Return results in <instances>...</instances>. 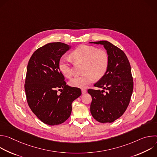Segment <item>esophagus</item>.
<instances>
[{"mask_svg":"<svg viewBox=\"0 0 157 157\" xmlns=\"http://www.w3.org/2000/svg\"><path fill=\"white\" fill-rule=\"evenodd\" d=\"M81 92H82V94H85L86 93V90L84 89H81Z\"/></svg>","mask_w":157,"mask_h":157,"instance_id":"esophagus-1","label":"esophagus"}]
</instances>
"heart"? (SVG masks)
<instances>
[{
	"label": "heart",
	"instance_id": "obj_1",
	"mask_svg": "<svg viewBox=\"0 0 157 157\" xmlns=\"http://www.w3.org/2000/svg\"><path fill=\"white\" fill-rule=\"evenodd\" d=\"M70 57L75 63H82L83 75L76 76L70 79L69 84L75 87H86L93 82L94 78L99 79L106 73L109 63L108 53L104 50L98 49L94 46L81 44L74 50ZM61 73L67 78L73 75L71 65L69 59L61 58L58 62Z\"/></svg>",
	"mask_w": 157,
	"mask_h": 157
}]
</instances>
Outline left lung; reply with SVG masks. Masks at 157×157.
<instances>
[{"label":"left lung","mask_w":157,"mask_h":157,"mask_svg":"<svg viewBox=\"0 0 157 157\" xmlns=\"http://www.w3.org/2000/svg\"><path fill=\"white\" fill-rule=\"evenodd\" d=\"M93 43L103 44L109 63L105 75L94 84L103 90H87L92 97L91 113L101 123L113 122L125 113L130 101L133 89L131 67L124 52L113 44L107 41ZM104 89L107 90L105 94Z\"/></svg>","instance_id":"left-lung-1"}]
</instances>
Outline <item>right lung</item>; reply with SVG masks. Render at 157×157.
I'll list each match as a JSON object with an SVG mask.
<instances>
[{
  "instance_id": "obj_1",
  "label": "right lung",
  "mask_w": 157,
  "mask_h": 157,
  "mask_svg": "<svg viewBox=\"0 0 157 157\" xmlns=\"http://www.w3.org/2000/svg\"><path fill=\"white\" fill-rule=\"evenodd\" d=\"M70 48L61 42L47 43L38 48L28 63L24 85L27 101L35 115L50 125L68 119L73 101L81 95L79 88L66 85L58 68L59 60Z\"/></svg>"
}]
</instances>
